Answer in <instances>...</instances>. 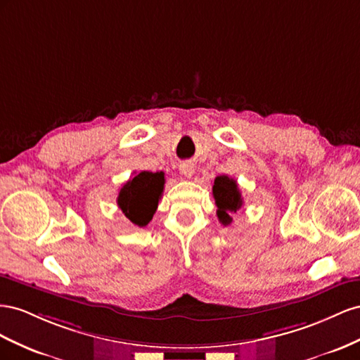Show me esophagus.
Listing matches in <instances>:
<instances>
[{"label":"esophagus","mask_w":360,"mask_h":360,"mask_svg":"<svg viewBox=\"0 0 360 360\" xmlns=\"http://www.w3.org/2000/svg\"><path fill=\"white\" fill-rule=\"evenodd\" d=\"M179 172H181L186 178H191L193 173H194V164L190 162V161L181 162V164H179Z\"/></svg>","instance_id":"34e87169"}]
</instances>
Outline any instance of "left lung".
<instances>
[{"instance_id": "obj_1", "label": "left lung", "mask_w": 360, "mask_h": 360, "mask_svg": "<svg viewBox=\"0 0 360 360\" xmlns=\"http://www.w3.org/2000/svg\"><path fill=\"white\" fill-rule=\"evenodd\" d=\"M212 196L217 205V217L223 226L232 223L231 214L237 212L243 207V198L238 184L229 176H217L214 179Z\"/></svg>"}]
</instances>
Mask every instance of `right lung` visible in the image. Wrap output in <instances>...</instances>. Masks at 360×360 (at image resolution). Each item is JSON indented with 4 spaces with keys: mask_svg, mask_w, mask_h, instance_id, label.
<instances>
[{
    "mask_svg": "<svg viewBox=\"0 0 360 360\" xmlns=\"http://www.w3.org/2000/svg\"><path fill=\"white\" fill-rule=\"evenodd\" d=\"M162 190V172H140L127 184H123V187L119 190L117 205L132 224L143 228L155 214Z\"/></svg>",
    "mask_w": 360,
    "mask_h": 360,
    "instance_id": "1",
    "label": "right lung"
}]
</instances>
